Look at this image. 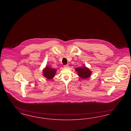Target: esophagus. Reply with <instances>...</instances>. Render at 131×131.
<instances>
[{"label": "esophagus", "instance_id": "esophagus-1", "mask_svg": "<svg viewBox=\"0 0 131 131\" xmlns=\"http://www.w3.org/2000/svg\"><path fill=\"white\" fill-rule=\"evenodd\" d=\"M69 67V65H68V64L65 65L64 66V68H68Z\"/></svg>", "mask_w": 131, "mask_h": 131}]
</instances>
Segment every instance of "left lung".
I'll return each mask as SVG.
<instances>
[{"label": "left lung", "mask_w": 131, "mask_h": 131, "mask_svg": "<svg viewBox=\"0 0 131 131\" xmlns=\"http://www.w3.org/2000/svg\"><path fill=\"white\" fill-rule=\"evenodd\" d=\"M75 71L78 72L79 76L83 79L88 78L91 74L89 69L86 67H84L83 68H76Z\"/></svg>", "instance_id": "8db88e82"}]
</instances>
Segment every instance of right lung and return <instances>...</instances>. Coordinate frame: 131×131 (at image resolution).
<instances>
[{"label": "right lung", "instance_id": "1", "mask_svg": "<svg viewBox=\"0 0 131 131\" xmlns=\"http://www.w3.org/2000/svg\"><path fill=\"white\" fill-rule=\"evenodd\" d=\"M56 73V70L54 69H51L49 67H46L43 71V75L47 79H52Z\"/></svg>", "mask_w": 131, "mask_h": 131}]
</instances>
